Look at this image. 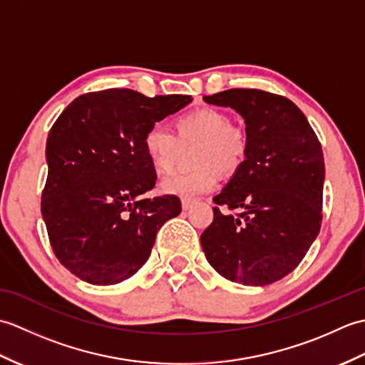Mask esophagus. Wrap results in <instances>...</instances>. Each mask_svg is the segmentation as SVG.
I'll use <instances>...</instances> for the list:
<instances>
[{
    "mask_svg": "<svg viewBox=\"0 0 365 365\" xmlns=\"http://www.w3.org/2000/svg\"><path fill=\"white\" fill-rule=\"evenodd\" d=\"M192 205H195V200H190V199H183L182 200V208H183V210H190V208H192Z\"/></svg>",
    "mask_w": 365,
    "mask_h": 365,
    "instance_id": "obj_1",
    "label": "esophagus"
}]
</instances>
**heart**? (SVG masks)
I'll list each match as a JSON object with an SVG mask.
<instances>
[{"instance_id":"1","label":"heart","mask_w":365,"mask_h":365,"mask_svg":"<svg viewBox=\"0 0 365 365\" xmlns=\"http://www.w3.org/2000/svg\"><path fill=\"white\" fill-rule=\"evenodd\" d=\"M173 131L160 123L149 127L143 136L147 158L158 173H169L177 165L183 149L195 145L190 173H177L163 178L160 190L165 195L196 199L220 183V170L234 174L247 153L246 131L232 123L230 115L218 108L205 106L185 113L174 120Z\"/></svg>"}]
</instances>
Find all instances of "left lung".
Wrapping results in <instances>:
<instances>
[{"label": "left lung", "mask_w": 365, "mask_h": 365, "mask_svg": "<svg viewBox=\"0 0 365 365\" xmlns=\"http://www.w3.org/2000/svg\"><path fill=\"white\" fill-rule=\"evenodd\" d=\"M204 100L243 115L247 153L227 187L213 197V222L200 245L208 263L229 281L273 284L299 265L320 232L322 144L306 115L282 96L229 89ZM220 206L230 212L222 214Z\"/></svg>", "instance_id": "1"}]
</instances>
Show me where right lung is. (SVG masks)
<instances>
[{
	"instance_id": "right-lung-1",
	"label": "right lung",
	"mask_w": 365,
	"mask_h": 365,
	"mask_svg": "<svg viewBox=\"0 0 365 365\" xmlns=\"http://www.w3.org/2000/svg\"><path fill=\"white\" fill-rule=\"evenodd\" d=\"M190 102L105 89L76 97L53 123L41 210L54 255L76 277L125 281L149 259L163 224L182 212L177 196L143 197L157 178L143 136Z\"/></svg>"
}]
</instances>
